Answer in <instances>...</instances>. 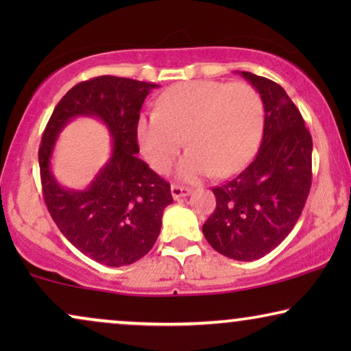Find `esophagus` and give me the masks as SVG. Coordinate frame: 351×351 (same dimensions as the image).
Segmentation results:
<instances>
[{
    "instance_id": "esophagus-1",
    "label": "esophagus",
    "mask_w": 351,
    "mask_h": 351,
    "mask_svg": "<svg viewBox=\"0 0 351 351\" xmlns=\"http://www.w3.org/2000/svg\"><path fill=\"white\" fill-rule=\"evenodd\" d=\"M171 195H172V198H174V199L185 198V196L190 195V189H186V186L172 185V186H171Z\"/></svg>"
}]
</instances>
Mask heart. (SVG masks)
<instances>
[{
  "instance_id": "obj_1",
  "label": "heart",
  "mask_w": 351,
  "mask_h": 351,
  "mask_svg": "<svg viewBox=\"0 0 351 351\" xmlns=\"http://www.w3.org/2000/svg\"><path fill=\"white\" fill-rule=\"evenodd\" d=\"M263 126L262 99L251 84L191 81L176 84L156 100V112L141 113L136 138L143 158L156 172L169 169L182 145L189 152L177 177L237 174L251 160Z\"/></svg>"
}]
</instances>
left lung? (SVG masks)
Masks as SVG:
<instances>
[{
  "label": "left lung",
  "instance_id": "1",
  "mask_svg": "<svg viewBox=\"0 0 351 351\" xmlns=\"http://www.w3.org/2000/svg\"><path fill=\"white\" fill-rule=\"evenodd\" d=\"M239 73L261 94L262 145L241 174L213 189L215 210L203 233L222 256L251 262L273 251L299 220L311 186L313 142L280 84L249 71Z\"/></svg>",
  "mask_w": 351,
  "mask_h": 351
}]
</instances>
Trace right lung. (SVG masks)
Masks as SVG:
<instances>
[{"label":"right lung","mask_w":351,"mask_h":351,"mask_svg":"<svg viewBox=\"0 0 351 351\" xmlns=\"http://www.w3.org/2000/svg\"><path fill=\"white\" fill-rule=\"evenodd\" d=\"M155 88L158 84L110 75L83 81L57 104L41 138L38 160L52 220L78 251L107 267L131 265L145 256L172 203L171 185L136 156V121ZM80 116L106 124L112 153L84 191H73L56 182L50 160L61 129Z\"/></svg>","instance_id":"1"}]
</instances>
